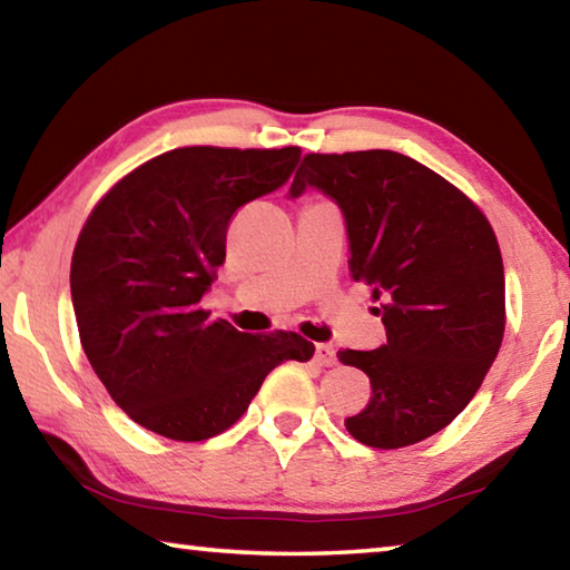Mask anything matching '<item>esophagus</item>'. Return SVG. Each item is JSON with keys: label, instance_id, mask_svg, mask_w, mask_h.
I'll return each mask as SVG.
<instances>
[{"label": "esophagus", "instance_id": "obj_1", "mask_svg": "<svg viewBox=\"0 0 570 570\" xmlns=\"http://www.w3.org/2000/svg\"><path fill=\"white\" fill-rule=\"evenodd\" d=\"M314 356L322 366H334L336 364V352H334L332 344H316Z\"/></svg>", "mask_w": 570, "mask_h": 570}]
</instances>
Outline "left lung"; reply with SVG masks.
I'll use <instances>...</instances> for the list:
<instances>
[{
	"label": "left lung",
	"instance_id": "8db88e82",
	"mask_svg": "<svg viewBox=\"0 0 570 570\" xmlns=\"http://www.w3.org/2000/svg\"><path fill=\"white\" fill-rule=\"evenodd\" d=\"M336 200L354 282L382 298L387 344L340 350L372 384L346 417L354 440L397 450L435 435L475 397L505 332V272L493 226L465 193L394 150L308 153L288 196Z\"/></svg>",
	"mask_w": 570,
	"mask_h": 570
}]
</instances>
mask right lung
I'll use <instances>...</instances> for the list:
<instances>
[{
    "instance_id": "right-lung-1",
    "label": "right lung",
    "mask_w": 570,
    "mask_h": 570,
    "mask_svg": "<svg viewBox=\"0 0 570 570\" xmlns=\"http://www.w3.org/2000/svg\"><path fill=\"white\" fill-rule=\"evenodd\" d=\"M298 156L296 146L168 150L85 220L70 268L82 350L115 404L156 435L216 438L274 366L312 360L296 332L244 334L200 308L226 262L230 216L282 188Z\"/></svg>"
}]
</instances>
